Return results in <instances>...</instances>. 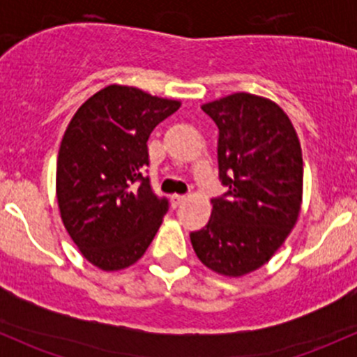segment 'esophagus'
Masks as SVG:
<instances>
[{"label": "esophagus", "mask_w": 357, "mask_h": 357, "mask_svg": "<svg viewBox=\"0 0 357 357\" xmlns=\"http://www.w3.org/2000/svg\"><path fill=\"white\" fill-rule=\"evenodd\" d=\"M185 200H186L185 195H172L171 197V205L176 208V207H179V205H181Z\"/></svg>", "instance_id": "esophagus-1"}]
</instances>
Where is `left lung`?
Wrapping results in <instances>:
<instances>
[{
	"instance_id": "left-lung-1",
	"label": "left lung",
	"mask_w": 357,
	"mask_h": 357,
	"mask_svg": "<svg viewBox=\"0 0 357 357\" xmlns=\"http://www.w3.org/2000/svg\"><path fill=\"white\" fill-rule=\"evenodd\" d=\"M219 129V178L228 193L190 233L204 266L238 278L264 266L285 243L302 205L304 164L298 136L278 103L233 93L202 105Z\"/></svg>"
}]
</instances>
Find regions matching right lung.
Instances as JSON below:
<instances>
[{"instance_id":"1","label":"right lung","mask_w":357,"mask_h":357,"mask_svg":"<svg viewBox=\"0 0 357 357\" xmlns=\"http://www.w3.org/2000/svg\"><path fill=\"white\" fill-rule=\"evenodd\" d=\"M179 107L178 100L110 84L68 122L56 160V200L72 242L102 271L135 264L160 228L169 205L143 178L146 142Z\"/></svg>"}]
</instances>
